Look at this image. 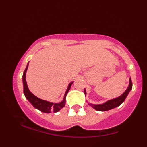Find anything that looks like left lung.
<instances>
[{
	"label": "left lung",
	"instance_id": "1",
	"mask_svg": "<svg viewBox=\"0 0 147 147\" xmlns=\"http://www.w3.org/2000/svg\"><path fill=\"white\" fill-rule=\"evenodd\" d=\"M132 86H133L132 82H131V79L130 78L129 86H128L127 88H126V90H125V92H124L122 95H120L118 97H116V98L115 99L107 101V102L104 103V104H90V103H88V105L91 106L94 109H95V110L99 111H109V110H111V109H114V108L115 107H117V106H119L120 104H122V103L124 102L126 97H127V95H129V92L131 91V89H132ZM84 93H85V95H86V91L85 89H84Z\"/></svg>",
	"mask_w": 147,
	"mask_h": 147
}]
</instances>
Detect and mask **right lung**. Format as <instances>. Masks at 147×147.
Returning a JSON list of instances; mask_svg holds the SVG:
<instances>
[{
  "label": "right lung",
  "mask_w": 147,
  "mask_h": 147,
  "mask_svg": "<svg viewBox=\"0 0 147 147\" xmlns=\"http://www.w3.org/2000/svg\"><path fill=\"white\" fill-rule=\"evenodd\" d=\"M28 63L27 65L26 68H25L24 72H23V93L26 97V99H28L29 102L31 103V104L32 105L35 109H38V110L41 111V112L45 113H50L51 112L57 113L59 111H60L62 108L64 107L65 104V97H66L67 93L68 92L69 90L70 89L71 85L73 83V82H70L68 84V88H67L66 91L65 92V95H64L63 99L61 102L59 103H52L48 102V101L43 100L38 97H37L35 96L34 94L30 92L29 88H28V85H27L26 82V79H25V76H26V72L28 68Z\"/></svg>",
  "instance_id": "obj_1"
}]
</instances>
